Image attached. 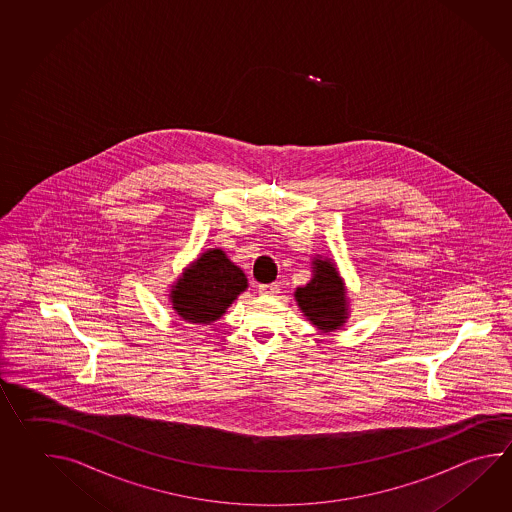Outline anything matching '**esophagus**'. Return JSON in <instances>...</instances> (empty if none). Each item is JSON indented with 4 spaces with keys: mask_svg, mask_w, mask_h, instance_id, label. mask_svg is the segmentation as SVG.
<instances>
[{
    "mask_svg": "<svg viewBox=\"0 0 512 512\" xmlns=\"http://www.w3.org/2000/svg\"><path fill=\"white\" fill-rule=\"evenodd\" d=\"M259 293L264 297H275L279 293V286L277 284H261L259 286Z\"/></svg>",
    "mask_w": 512,
    "mask_h": 512,
    "instance_id": "esophagus-1",
    "label": "esophagus"
}]
</instances>
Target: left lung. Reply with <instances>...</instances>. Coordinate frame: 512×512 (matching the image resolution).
Listing matches in <instances>:
<instances>
[{"label": "left lung", "instance_id": "8db88e82", "mask_svg": "<svg viewBox=\"0 0 512 512\" xmlns=\"http://www.w3.org/2000/svg\"><path fill=\"white\" fill-rule=\"evenodd\" d=\"M306 321L321 332L341 330L350 317V299L337 264L328 257L312 259V279L293 292Z\"/></svg>", "mask_w": 512, "mask_h": 512}]
</instances>
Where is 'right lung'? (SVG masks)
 I'll list each match as a JSON object with an SVG mask.
<instances>
[{"mask_svg":"<svg viewBox=\"0 0 512 512\" xmlns=\"http://www.w3.org/2000/svg\"><path fill=\"white\" fill-rule=\"evenodd\" d=\"M246 288V275L226 251L209 248L171 284L169 303L184 321L209 324L219 321Z\"/></svg>","mask_w":512,"mask_h":512,"instance_id":"obj_1","label":"right lung"}]
</instances>
